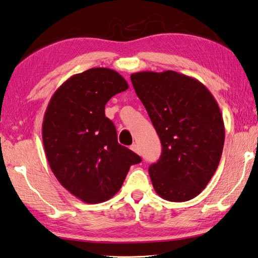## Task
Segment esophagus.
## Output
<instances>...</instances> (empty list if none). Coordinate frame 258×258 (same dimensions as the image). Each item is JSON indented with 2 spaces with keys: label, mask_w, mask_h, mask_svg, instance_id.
Returning a JSON list of instances; mask_svg holds the SVG:
<instances>
[{
  "label": "esophagus",
  "mask_w": 258,
  "mask_h": 258,
  "mask_svg": "<svg viewBox=\"0 0 258 258\" xmlns=\"http://www.w3.org/2000/svg\"><path fill=\"white\" fill-rule=\"evenodd\" d=\"M130 149L133 150V152H135V153H137V154H139V148H138V145H136V144H134V145H131V147H130Z\"/></svg>",
  "instance_id": "1"
}]
</instances>
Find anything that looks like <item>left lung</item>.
Here are the masks:
<instances>
[{"label":"left lung","instance_id":"1","mask_svg":"<svg viewBox=\"0 0 258 258\" xmlns=\"http://www.w3.org/2000/svg\"><path fill=\"white\" fill-rule=\"evenodd\" d=\"M162 143L148 169L164 200L184 202L207 186L219 165L225 124L216 99L201 82L174 71L130 76Z\"/></svg>","mask_w":258,"mask_h":258}]
</instances>
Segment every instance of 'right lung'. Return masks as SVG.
<instances>
[{
  "instance_id": "obj_1",
  "label": "right lung",
  "mask_w": 258,
  "mask_h": 258,
  "mask_svg": "<svg viewBox=\"0 0 258 258\" xmlns=\"http://www.w3.org/2000/svg\"><path fill=\"white\" fill-rule=\"evenodd\" d=\"M118 72L87 70L65 81L51 96L42 122V143L51 171L62 186L85 203H101L122 186L137 154L118 143L104 108L128 89Z\"/></svg>"
}]
</instances>
